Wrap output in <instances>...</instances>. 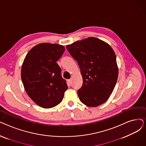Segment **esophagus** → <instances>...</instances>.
<instances>
[{
    "label": "esophagus",
    "instance_id": "esophagus-1",
    "mask_svg": "<svg viewBox=\"0 0 146 146\" xmlns=\"http://www.w3.org/2000/svg\"><path fill=\"white\" fill-rule=\"evenodd\" d=\"M68 82L69 84H71V83H72V79H68Z\"/></svg>",
    "mask_w": 146,
    "mask_h": 146
}]
</instances>
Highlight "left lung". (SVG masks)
Listing matches in <instances>:
<instances>
[{
    "label": "left lung",
    "mask_w": 146,
    "mask_h": 146,
    "mask_svg": "<svg viewBox=\"0 0 146 146\" xmlns=\"http://www.w3.org/2000/svg\"><path fill=\"white\" fill-rule=\"evenodd\" d=\"M80 68L83 85L78 90L80 101L95 107L106 102L118 79L116 56L111 46L95 37L66 47Z\"/></svg>",
    "instance_id": "left-lung-1"
}]
</instances>
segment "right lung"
Returning a JSON list of instances; mask_svg holds the SVG:
<instances>
[{"instance_id":"right-lung-1","label":"right lung","mask_w":146,"mask_h":146,"mask_svg":"<svg viewBox=\"0 0 146 146\" xmlns=\"http://www.w3.org/2000/svg\"><path fill=\"white\" fill-rule=\"evenodd\" d=\"M65 48L57 44H39L27 54L21 69V79L26 92L44 108L56 106L63 100L67 89L56 63Z\"/></svg>"}]
</instances>
